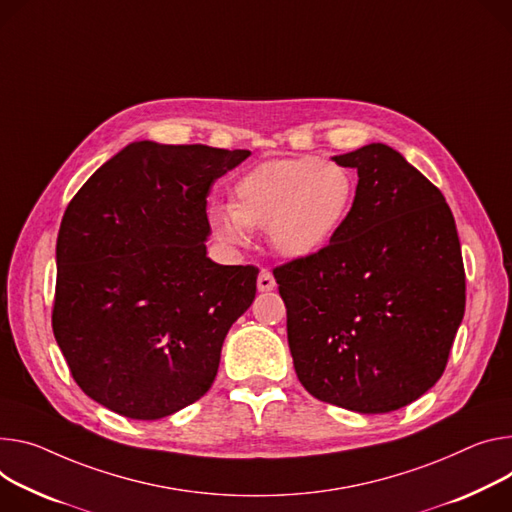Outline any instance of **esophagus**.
Wrapping results in <instances>:
<instances>
[{
  "label": "esophagus",
  "instance_id": "34e87169",
  "mask_svg": "<svg viewBox=\"0 0 512 512\" xmlns=\"http://www.w3.org/2000/svg\"><path fill=\"white\" fill-rule=\"evenodd\" d=\"M273 288H275V280H273L271 271L261 269V271H259V277H257V290H259V292H271Z\"/></svg>",
  "mask_w": 512,
  "mask_h": 512
}]
</instances>
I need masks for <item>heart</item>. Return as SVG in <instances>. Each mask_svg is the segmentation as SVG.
I'll use <instances>...</instances> for the list:
<instances>
[{"label":"heart","instance_id":"1","mask_svg":"<svg viewBox=\"0 0 512 512\" xmlns=\"http://www.w3.org/2000/svg\"><path fill=\"white\" fill-rule=\"evenodd\" d=\"M232 204H212L208 218L226 245H247L251 228H267L273 249L304 259L327 247L355 202L353 175L314 157L261 163L232 188Z\"/></svg>","mask_w":512,"mask_h":512}]
</instances>
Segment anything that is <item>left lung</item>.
<instances>
[{"label":"left lung","instance_id":"1","mask_svg":"<svg viewBox=\"0 0 512 512\" xmlns=\"http://www.w3.org/2000/svg\"><path fill=\"white\" fill-rule=\"evenodd\" d=\"M357 169L355 202L322 251L273 269L300 384L361 414L398 410L443 376L466 310L453 214L388 145L335 155Z\"/></svg>","mask_w":512,"mask_h":512}]
</instances>
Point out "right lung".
Returning a JSON list of instances; mask_svg holds the SVG:
<instances>
[{"label": "right lung", "instance_id": "1", "mask_svg": "<svg viewBox=\"0 0 512 512\" xmlns=\"http://www.w3.org/2000/svg\"><path fill=\"white\" fill-rule=\"evenodd\" d=\"M249 155L130 143L67 206L53 333L91 400L157 421L210 390L224 337L255 300L259 269L206 255V198Z\"/></svg>", "mask_w": 512, "mask_h": 512}]
</instances>
